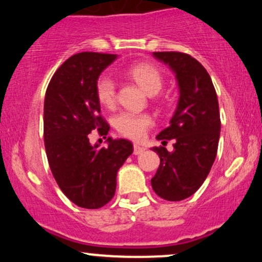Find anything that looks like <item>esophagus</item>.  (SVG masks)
I'll use <instances>...</instances> for the list:
<instances>
[{
	"instance_id": "obj_1",
	"label": "esophagus",
	"mask_w": 262,
	"mask_h": 262,
	"mask_svg": "<svg viewBox=\"0 0 262 262\" xmlns=\"http://www.w3.org/2000/svg\"><path fill=\"white\" fill-rule=\"evenodd\" d=\"M144 147H142V146H140V144H136L135 143L134 144V155H136V156H138V155H141V153H143L144 152Z\"/></svg>"
}]
</instances>
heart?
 Masks as SVG:
<instances>
[{
  "label": "heart",
  "instance_id": "b5f03b06",
  "mask_svg": "<svg viewBox=\"0 0 262 262\" xmlns=\"http://www.w3.org/2000/svg\"><path fill=\"white\" fill-rule=\"evenodd\" d=\"M127 76L140 85L147 94H157L162 89L163 76L153 64L140 62L132 64L126 71ZM95 95L103 106L114 107L116 104V84L110 76L103 75L95 83ZM155 124L152 115L148 113L121 112L113 120L115 130L121 136L131 140H141L148 128Z\"/></svg>",
  "mask_w": 262,
  "mask_h": 262
}]
</instances>
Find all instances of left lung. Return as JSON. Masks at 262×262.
I'll list each match as a JSON object with an SVG mask.
<instances>
[{"mask_svg":"<svg viewBox=\"0 0 262 262\" xmlns=\"http://www.w3.org/2000/svg\"><path fill=\"white\" fill-rule=\"evenodd\" d=\"M153 55L174 71L180 98L170 125L157 136L163 140V146L174 140V150L168 152L162 146L153 148L161 164L150 184L159 198L181 201L198 191L216 159L220 106L211 77L196 58L178 51Z\"/></svg>","mask_w":262,"mask_h":262,"instance_id":"1","label":"left lung"}]
</instances>
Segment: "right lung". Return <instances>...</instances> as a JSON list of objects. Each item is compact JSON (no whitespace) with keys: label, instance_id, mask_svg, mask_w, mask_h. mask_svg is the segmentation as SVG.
Here are the masks:
<instances>
[{"label":"right lung","instance_id":"add662e5","mask_svg":"<svg viewBox=\"0 0 262 262\" xmlns=\"http://www.w3.org/2000/svg\"><path fill=\"white\" fill-rule=\"evenodd\" d=\"M115 58L92 51L73 55L54 73L45 93L44 143L51 173L67 199L89 210L114 198L118 170L134 150L127 140L109 137V146L101 148L89 143L92 131L105 138L110 128L95 83Z\"/></svg>","mask_w":262,"mask_h":262}]
</instances>
